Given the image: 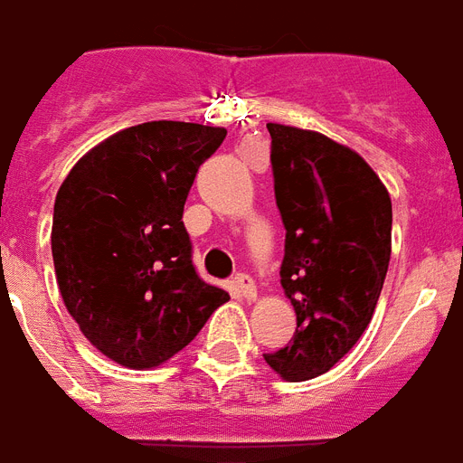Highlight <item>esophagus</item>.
I'll return each mask as SVG.
<instances>
[{
	"label": "esophagus",
	"instance_id": "1",
	"mask_svg": "<svg viewBox=\"0 0 463 463\" xmlns=\"http://www.w3.org/2000/svg\"><path fill=\"white\" fill-rule=\"evenodd\" d=\"M236 288H239V293L244 295L246 300H256V283H253L251 276H246V273H239L234 278Z\"/></svg>",
	"mask_w": 463,
	"mask_h": 463
}]
</instances>
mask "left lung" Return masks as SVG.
<instances>
[{
  "label": "left lung",
  "instance_id": "1",
  "mask_svg": "<svg viewBox=\"0 0 463 463\" xmlns=\"http://www.w3.org/2000/svg\"><path fill=\"white\" fill-rule=\"evenodd\" d=\"M269 134L285 227L280 285L298 329L263 359L298 383L326 373L366 332L391 260L392 204L349 146L285 124H269Z\"/></svg>",
  "mask_w": 463,
  "mask_h": 463
}]
</instances>
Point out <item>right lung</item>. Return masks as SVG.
I'll list each match as a JSON object with an SVG mask.
<instances>
[{
	"label": "right lung",
	"instance_id": "1",
	"mask_svg": "<svg viewBox=\"0 0 463 463\" xmlns=\"http://www.w3.org/2000/svg\"><path fill=\"white\" fill-rule=\"evenodd\" d=\"M227 128L146 121L104 138L55 194V278L80 332L127 368L161 366L229 300L193 266L183 207Z\"/></svg>",
	"mask_w": 463,
	"mask_h": 463
}]
</instances>
